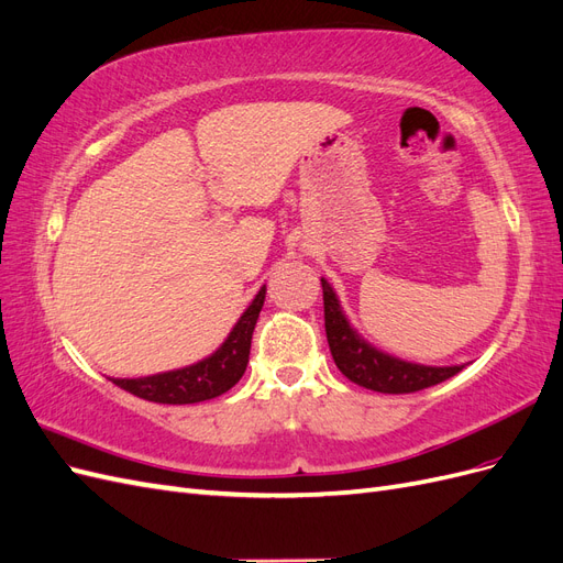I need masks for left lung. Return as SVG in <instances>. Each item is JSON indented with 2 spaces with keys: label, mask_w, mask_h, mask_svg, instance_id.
Masks as SVG:
<instances>
[{
  "label": "left lung",
  "mask_w": 563,
  "mask_h": 563,
  "mask_svg": "<svg viewBox=\"0 0 563 563\" xmlns=\"http://www.w3.org/2000/svg\"><path fill=\"white\" fill-rule=\"evenodd\" d=\"M323 288V323H327V340L333 354V362L343 376L352 383L385 395H408L424 387H432L453 378L463 366H422L408 364L389 356L376 347H371L364 338H360L343 308L333 294L327 279H321Z\"/></svg>",
  "instance_id": "1"
}]
</instances>
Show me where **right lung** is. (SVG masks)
I'll use <instances>...</instances> for the list:
<instances>
[{"label":"right lung","mask_w":563,"mask_h":563,"mask_svg":"<svg viewBox=\"0 0 563 563\" xmlns=\"http://www.w3.org/2000/svg\"><path fill=\"white\" fill-rule=\"evenodd\" d=\"M263 302L265 286L253 298L240 321L234 323L225 343L209 360L147 378H112V383L135 397L155 404H197L220 397L244 376L251 352V335L263 310Z\"/></svg>","instance_id":"1"}]
</instances>
